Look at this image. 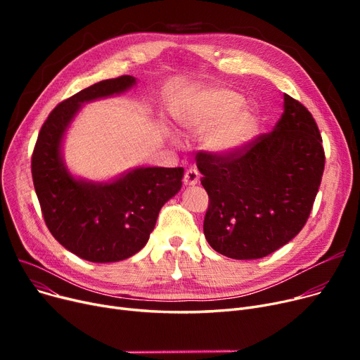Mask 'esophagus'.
<instances>
[{
	"mask_svg": "<svg viewBox=\"0 0 360 360\" xmlns=\"http://www.w3.org/2000/svg\"><path fill=\"white\" fill-rule=\"evenodd\" d=\"M200 181V174L197 172L195 169H190L186 170L185 175H184V185L185 186H194L197 185Z\"/></svg>",
	"mask_w": 360,
	"mask_h": 360,
	"instance_id": "esophagus-1",
	"label": "esophagus"
}]
</instances>
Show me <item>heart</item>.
<instances>
[{
  "label": "heart",
  "instance_id": "b5f03b06",
  "mask_svg": "<svg viewBox=\"0 0 360 360\" xmlns=\"http://www.w3.org/2000/svg\"><path fill=\"white\" fill-rule=\"evenodd\" d=\"M242 103V94L229 89H197L178 103L175 118L186 134H201V147L210 156L232 158L254 141L259 129L258 112Z\"/></svg>",
  "mask_w": 360,
  "mask_h": 360
}]
</instances>
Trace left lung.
Instances as JSON below:
<instances>
[{
    "instance_id": "left-lung-1",
    "label": "left lung",
    "mask_w": 360,
    "mask_h": 360,
    "mask_svg": "<svg viewBox=\"0 0 360 360\" xmlns=\"http://www.w3.org/2000/svg\"><path fill=\"white\" fill-rule=\"evenodd\" d=\"M270 134L239 155L197 156L209 194L204 235L219 254L258 259L304 228L324 172L323 139L311 112L289 94Z\"/></svg>"
}]
</instances>
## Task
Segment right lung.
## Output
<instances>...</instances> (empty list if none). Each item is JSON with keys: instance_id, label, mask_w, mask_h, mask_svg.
Returning <instances> with one entry per match:
<instances>
[{"instance_id": "add662e5", "label": "right lung", "mask_w": 360, "mask_h": 360, "mask_svg": "<svg viewBox=\"0 0 360 360\" xmlns=\"http://www.w3.org/2000/svg\"><path fill=\"white\" fill-rule=\"evenodd\" d=\"M136 84V77L122 75L61 102L49 113L33 150V185L49 232L70 252L91 262H117L141 251L160 209L182 186V167L139 166L108 181H91L65 165L64 140L82 108Z\"/></svg>"}]
</instances>
